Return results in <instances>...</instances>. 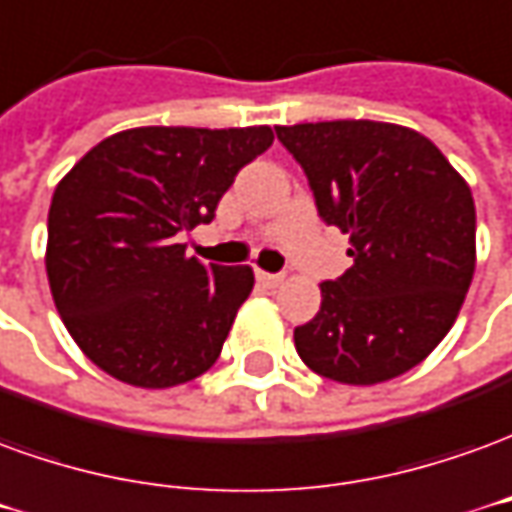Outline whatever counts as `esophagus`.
Here are the masks:
<instances>
[{"instance_id": "obj_1", "label": "esophagus", "mask_w": 512, "mask_h": 512, "mask_svg": "<svg viewBox=\"0 0 512 512\" xmlns=\"http://www.w3.org/2000/svg\"><path fill=\"white\" fill-rule=\"evenodd\" d=\"M256 278H259V284H264L267 289H275V286L284 284V275L281 273H264V270H259V273H256Z\"/></svg>"}]
</instances>
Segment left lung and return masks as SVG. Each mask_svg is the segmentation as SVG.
I'll use <instances>...</instances> for the list:
<instances>
[{"instance_id": "8db88e82", "label": "left lung", "mask_w": 512, "mask_h": 512, "mask_svg": "<svg viewBox=\"0 0 512 512\" xmlns=\"http://www.w3.org/2000/svg\"><path fill=\"white\" fill-rule=\"evenodd\" d=\"M317 212L350 234L353 267L320 284L297 355L322 378L372 386L433 353L474 275L477 215L460 173L424 134L380 121L275 126Z\"/></svg>"}]
</instances>
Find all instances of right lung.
I'll return each instance as SVG.
<instances>
[{
	"label": "right lung",
	"instance_id": "right-lung-1",
	"mask_svg": "<svg viewBox=\"0 0 512 512\" xmlns=\"http://www.w3.org/2000/svg\"><path fill=\"white\" fill-rule=\"evenodd\" d=\"M273 146L270 126H140L101 140L54 190L46 273L93 364L140 389L204 375L253 270L198 262L179 234L212 223L223 192Z\"/></svg>",
	"mask_w": 512,
	"mask_h": 512
}]
</instances>
